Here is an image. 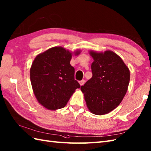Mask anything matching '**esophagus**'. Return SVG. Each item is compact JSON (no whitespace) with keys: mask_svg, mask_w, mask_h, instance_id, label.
Segmentation results:
<instances>
[{"mask_svg":"<svg viewBox=\"0 0 151 151\" xmlns=\"http://www.w3.org/2000/svg\"><path fill=\"white\" fill-rule=\"evenodd\" d=\"M84 82H85V81H84V80H81V81H79L80 85H81V86H83V84H84Z\"/></svg>","mask_w":151,"mask_h":151,"instance_id":"1","label":"esophagus"}]
</instances>
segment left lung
<instances>
[{"label":"left lung","mask_w":151,"mask_h":151,"mask_svg":"<svg viewBox=\"0 0 151 151\" xmlns=\"http://www.w3.org/2000/svg\"><path fill=\"white\" fill-rule=\"evenodd\" d=\"M93 59L92 78L81 87L88 109L95 115H105L115 109L126 95L130 72L123 60L111 50L90 51Z\"/></svg>","instance_id":"8db88e82"}]
</instances>
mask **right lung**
Returning <instances> with one entry per match:
<instances>
[{
    "label": "right lung",
    "mask_w": 151,
    "mask_h": 151,
    "mask_svg": "<svg viewBox=\"0 0 151 151\" xmlns=\"http://www.w3.org/2000/svg\"><path fill=\"white\" fill-rule=\"evenodd\" d=\"M80 54L76 51L75 55ZM72 53L61 47H54L38 54L30 69L33 92L40 104L50 110L63 108L77 88L75 69L70 61Z\"/></svg>",
    "instance_id": "right-lung-1"
}]
</instances>
